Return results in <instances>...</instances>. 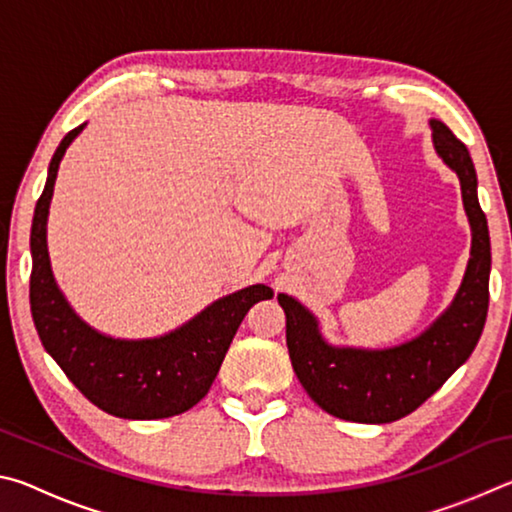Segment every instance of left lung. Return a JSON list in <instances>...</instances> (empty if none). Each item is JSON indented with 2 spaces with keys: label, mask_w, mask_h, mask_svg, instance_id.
<instances>
[{
  "label": "left lung",
  "mask_w": 512,
  "mask_h": 512,
  "mask_svg": "<svg viewBox=\"0 0 512 512\" xmlns=\"http://www.w3.org/2000/svg\"><path fill=\"white\" fill-rule=\"evenodd\" d=\"M433 146L461 180L472 225V257L461 289L443 316L411 343L391 350L332 348L318 334L316 318L298 300L280 293L287 314L291 366L311 400L341 420L384 424L413 413L470 359L488 316L490 235L476 196V171L467 146L443 121H431Z\"/></svg>",
  "instance_id": "obj_1"
}]
</instances>
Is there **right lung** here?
<instances>
[{
  "label": "right lung",
  "mask_w": 512,
  "mask_h": 512,
  "mask_svg": "<svg viewBox=\"0 0 512 512\" xmlns=\"http://www.w3.org/2000/svg\"><path fill=\"white\" fill-rule=\"evenodd\" d=\"M83 126L69 131L58 144L33 214L29 284L33 323L45 350L101 411L128 420L171 418L203 400L248 309L273 298V291L264 284L241 289L160 339H108L85 325L58 291L47 255V214L58 164Z\"/></svg>",
  "instance_id": "1"
}]
</instances>
